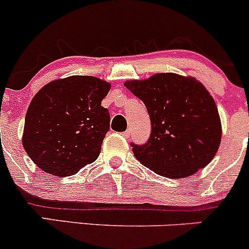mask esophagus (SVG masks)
I'll use <instances>...</instances> for the list:
<instances>
[{
	"mask_svg": "<svg viewBox=\"0 0 249 249\" xmlns=\"http://www.w3.org/2000/svg\"><path fill=\"white\" fill-rule=\"evenodd\" d=\"M123 136H124V137H129L130 136V130H126V131H124V132H123Z\"/></svg>",
	"mask_w": 249,
	"mask_h": 249,
	"instance_id": "1",
	"label": "esophagus"
}]
</instances>
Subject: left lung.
<instances>
[{
    "instance_id": "left-lung-1",
    "label": "left lung",
    "mask_w": 249,
    "mask_h": 249,
    "mask_svg": "<svg viewBox=\"0 0 249 249\" xmlns=\"http://www.w3.org/2000/svg\"><path fill=\"white\" fill-rule=\"evenodd\" d=\"M124 85L144 104L152 123L147 143H131L141 164L167 178L188 177L210 164L219 148L222 124L201 82L157 73Z\"/></svg>"
}]
</instances>
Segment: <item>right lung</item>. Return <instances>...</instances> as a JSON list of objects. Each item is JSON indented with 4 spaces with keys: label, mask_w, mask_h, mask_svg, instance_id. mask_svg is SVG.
I'll return each instance as SVG.
<instances>
[{
    "label": "right lung",
    "mask_w": 249,
    "mask_h": 249,
    "mask_svg": "<svg viewBox=\"0 0 249 249\" xmlns=\"http://www.w3.org/2000/svg\"><path fill=\"white\" fill-rule=\"evenodd\" d=\"M109 83L92 76L53 80L32 99L25 117L22 145L41 170L65 177L99 158L109 130L101 106Z\"/></svg>",
    "instance_id": "obj_1"
}]
</instances>
